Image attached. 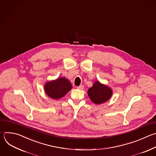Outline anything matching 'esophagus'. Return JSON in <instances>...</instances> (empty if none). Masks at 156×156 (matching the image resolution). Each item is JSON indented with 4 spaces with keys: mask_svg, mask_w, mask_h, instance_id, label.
I'll list each match as a JSON object with an SVG mask.
<instances>
[{
    "mask_svg": "<svg viewBox=\"0 0 156 156\" xmlns=\"http://www.w3.org/2000/svg\"><path fill=\"white\" fill-rule=\"evenodd\" d=\"M76 88L78 89H83L84 86H83V85H80V86H77Z\"/></svg>",
    "mask_w": 156,
    "mask_h": 156,
    "instance_id": "1",
    "label": "esophagus"
}]
</instances>
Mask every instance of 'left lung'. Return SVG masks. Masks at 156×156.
<instances>
[{"mask_svg": "<svg viewBox=\"0 0 156 156\" xmlns=\"http://www.w3.org/2000/svg\"><path fill=\"white\" fill-rule=\"evenodd\" d=\"M87 94L92 101L95 104H101L110 98L112 95V90L108 86L96 81L92 87L89 89Z\"/></svg>", "mask_w": 156, "mask_h": 156, "instance_id": "left-lung-1", "label": "left lung"}]
</instances>
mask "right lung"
<instances>
[{
  "label": "right lung",
  "mask_w": 156,
  "mask_h": 156,
  "mask_svg": "<svg viewBox=\"0 0 156 156\" xmlns=\"http://www.w3.org/2000/svg\"><path fill=\"white\" fill-rule=\"evenodd\" d=\"M72 86L66 78H58L55 81L48 82L44 86L46 94L53 99H59L71 90Z\"/></svg>",
  "instance_id": "right-lung-1"
}]
</instances>
